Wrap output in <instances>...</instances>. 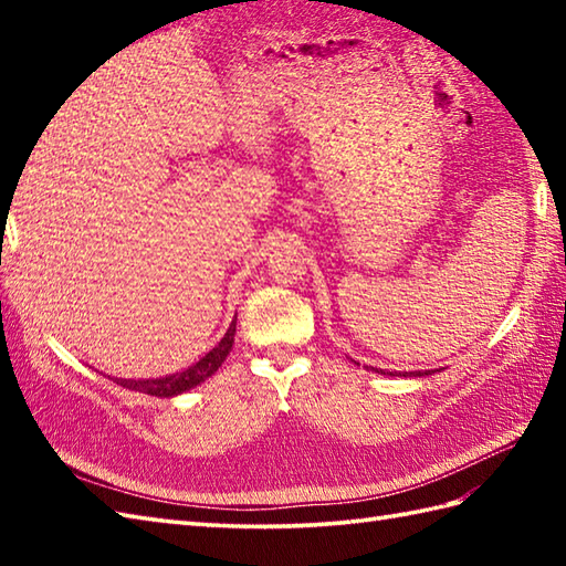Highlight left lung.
I'll list each match as a JSON object with an SVG mask.
<instances>
[{"instance_id": "left-lung-1", "label": "left lung", "mask_w": 566, "mask_h": 566, "mask_svg": "<svg viewBox=\"0 0 566 566\" xmlns=\"http://www.w3.org/2000/svg\"><path fill=\"white\" fill-rule=\"evenodd\" d=\"M399 375H401V371H399ZM406 375H413V377H423V375H428V371H403V377Z\"/></svg>"}]
</instances>
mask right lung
Here are the masks:
<instances>
[{
  "instance_id": "1",
  "label": "right lung",
  "mask_w": 566,
  "mask_h": 566,
  "mask_svg": "<svg viewBox=\"0 0 566 566\" xmlns=\"http://www.w3.org/2000/svg\"><path fill=\"white\" fill-rule=\"evenodd\" d=\"M233 335H235V321L231 323V328L226 331V335L221 338V343L203 355L197 365H191L189 369L179 371V375L172 377H163V379H146V381H134V379H118L116 384L130 389V391H143L150 396H160V399H170V396L182 394L187 389H195L197 384H201L203 379H209L216 369L221 367V363L226 359V355L231 353L233 347Z\"/></svg>"
}]
</instances>
